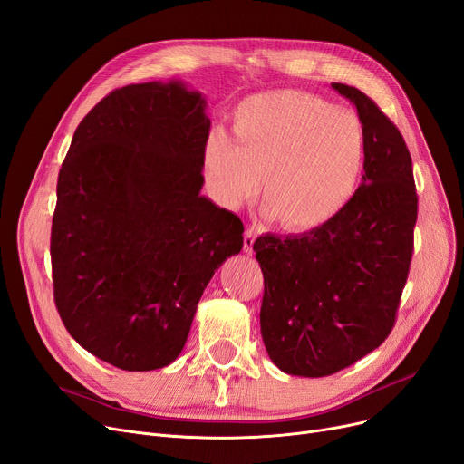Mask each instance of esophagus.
<instances>
[{
    "instance_id": "obj_1",
    "label": "esophagus",
    "mask_w": 464,
    "mask_h": 464,
    "mask_svg": "<svg viewBox=\"0 0 464 464\" xmlns=\"http://www.w3.org/2000/svg\"><path fill=\"white\" fill-rule=\"evenodd\" d=\"M256 237H257V231H256L254 227H248V229L245 231V252H246V254H254Z\"/></svg>"
}]
</instances>
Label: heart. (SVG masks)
<instances>
[{
  "instance_id": "heart-1",
  "label": "heart",
  "mask_w": 464,
  "mask_h": 464,
  "mask_svg": "<svg viewBox=\"0 0 464 464\" xmlns=\"http://www.w3.org/2000/svg\"><path fill=\"white\" fill-rule=\"evenodd\" d=\"M231 140L212 130L205 169L229 208L250 200L261 176L266 214L288 231H313L347 208L366 160V130L358 115L314 94L280 89L257 92L233 115Z\"/></svg>"
}]
</instances>
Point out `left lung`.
Instances as JSON below:
<instances>
[{"mask_svg":"<svg viewBox=\"0 0 464 464\" xmlns=\"http://www.w3.org/2000/svg\"><path fill=\"white\" fill-rule=\"evenodd\" d=\"M332 89L356 106L366 130L362 184L326 226L254 245L264 345L278 370L299 377L332 375L387 339L413 254L417 193L404 138L364 92Z\"/></svg>","mask_w":464,"mask_h":464,"instance_id":"obj_1","label":"left lung"}]
</instances>
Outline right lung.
<instances>
[{
  "label": "right lung",
  "instance_id": "add662e5",
  "mask_svg": "<svg viewBox=\"0 0 464 464\" xmlns=\"http://www.w3.org/2000/svg\"><path fill=\"white\" fill-rule=\"evenodd\" d=\"M210 119L184 82L110 92L79 123L58 174L54 304L85 351L127 372L182 353L243 221L200 195Z\"/></svg>",
  "mask_w": 464,
  "mask_h": 464
}]
</instances>
